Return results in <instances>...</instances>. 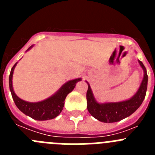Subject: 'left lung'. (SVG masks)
<instances>
[{"mask_svg":"<svg viewBox=\"0 0 155 155\" xmlns=\"http://www.w3.org/2000/svg\"><path fill=\"white\" fill-rule=\"evenodd\" d=\"M138 63L143 71V80L137 92L129 99L121 102L100 103L94 98L89 83L86 81L88 85L86 94L87 108L90 114L94 118L102 123H115L130 116L140 106L146 95L148 77L147 74V70L143 63L139 60Z\"/></svg>","mask_w":155,"mask_h":155,"instance_id":"left-lung-1","label":"left lung"}]
</instances>
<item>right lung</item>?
Listing matches in <instances>:
<instances>
[{
	"label": "right lung",
	"mask_w": 155,
	"mask_h": 155,
	"mask_svg": "<svg viewBox=\"0 0 155 155\" xmlns=\"http://www.w3.org/2000/svg\"><path fill=\"white\" fill-rule=\"evenodd\" d=\"M33 46L34 45H31L26 50V52L31 50ZM18 62L13 66L10 75H9V87H10L14 102L15 103L18 109L26 116L39 121L49 120L56 118L57 116L60 115L64 109V101L67 95L73 91L76 86L77 82L81 81V78H79L68 81L59 88L58 91H56L53 95L46 99L40 102H29L17 96V94H15L13 89L12 78H13L14 70Z\"/></svg>",
	"instance_id": "add662e5"
}]
</instances>
